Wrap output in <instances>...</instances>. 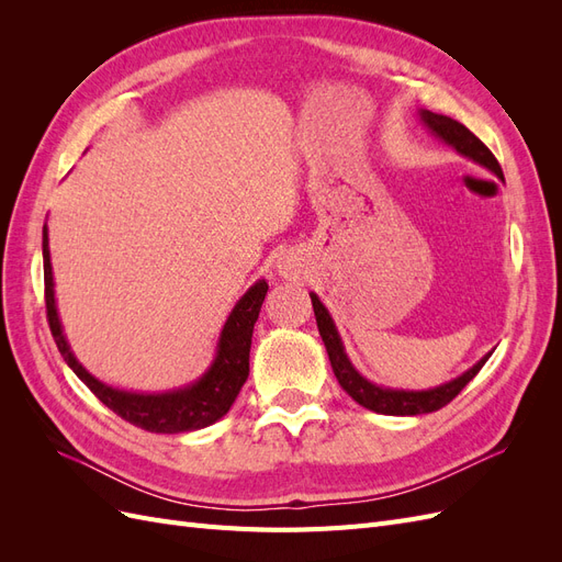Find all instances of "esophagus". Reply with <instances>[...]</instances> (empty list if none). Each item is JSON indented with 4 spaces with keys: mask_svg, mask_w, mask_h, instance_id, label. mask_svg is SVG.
Masks as SVG:
<instances>
[{
    "mask_svg": "<svg viewBox=\"0 0 562 562\" xmlns=\"http://www.w3.org/2000/svg\"><path fill=\"white\" fill-rule=\"evenodd\" d=\"M302 265H300V260L295 258V255H291V252H285V255H281V258L277 260V274L279 277H283V279H291V281H295V279H300L302 277Z\"/></svg>",
    "mask_w": 562,
    "mask_h": 562,
    "instance_id": "1",
    "label": "esophagus"
}]
</instances>
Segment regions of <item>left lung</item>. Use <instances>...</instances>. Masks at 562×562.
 I'll return each mask as SVG.
<instances>
[{"mask_svg": "<svg viewBox=\"0 0 562 562\" xmlns=\"http://www.w3.org/2000/svg\"><path fill=\"white\" fill-rule=\"evenodd\" d=\"M417 116H419V122L427 126V131L434 135V138L450 145L457 155H462L464 159L487 168L492 176H497L504 182L502 166L495 159V155H492V151L479 138H475V135L464 124H459L457 119H450L446 114H436L429 110H419ZM310 297H312V307H314V316H316V326L323 337V345H326L328 359H330V366H333V372H335L339 386H342L356 403L368 407V411H372V413L398 415V417H415V415L436 413L443 405H448L475 375H479V370L492 356V351H487L481 361H475L469 370L462 372V375H457L450 382H443V384L431 386V389H396V386L375 384L368 378H363L361 372L356 370V366L351 363L342 337H339V330H337L326 304L318 300L316 293H310Z\"/></svg>", "mask_w": 562, "mask_h": 562, "instance_id": "obj_1", "label": "left lung"}]
</instances>
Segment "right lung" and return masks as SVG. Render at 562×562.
I'll return each instance as SVG.
<instances>
[{
  "mask_svg": "<svg viewBox=\"0 0 562 562\" xmlns=\"http://www.w3.org/2000/svg\"><path fill=\"white\" fill-rule=\"evenodd\" d=\"M42 255H44V285H46V314L48 326L54 333L58 351L65 363L75 370V375L87 384L93 394L103 401L119 417L135 424L151 434H184L206 429L217 419H223L232 403L239 396L244 382L248 380L250 337L252 326L260 316V307L269 285L265 279L255 281L248 291L236 300L223 330H220L211 366L201 372L194 382L161 391V394H145V391H126L100 382L95 375L79 363L70 342H67L63 321L56 304V281L50 267L48 227L42 232Z\"/></svg>",
  "mask_w": 562,
  "mask_h": 562,
  "instance_id": "obj_1",
  "label": "right lung"
}]
</instances>
